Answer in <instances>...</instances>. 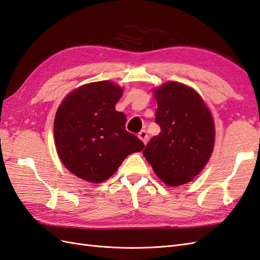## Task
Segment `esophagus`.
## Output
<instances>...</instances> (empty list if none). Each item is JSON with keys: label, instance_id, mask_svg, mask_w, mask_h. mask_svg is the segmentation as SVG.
Returning a JSON list of instances; mask_svg holds the SVG:
<instances>
[{"label": "esophagus", "instance_id": "obj_1", "mask_svg": "<svg viewBox=\"0 0 260 260\" xmlns=\"http://www.w3.org/2000/svg\"><path fill=\"white\" fill-rule=\"evenodd\" d=\"M138 137L140 138V140L142 141V142L144 143V144H146L147 143V141H148V136H147V132L145 131V130H142L141 131L139 135H138Z\"/></svg>", "mask_w": 260, "mask_h": 260}]
</instances>
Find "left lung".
<instances>
[{
    "mask_svg": "<svg viewBox=\"0 0 260 260\" xmlns=\"http://www.w3.org/2000/svg\"><path fill=\"white\" fill-rule=\"evenodd\" d=\"M155 121L160 132L143 155L155 174L169 186L185 184L206 166L215 144V124L200 94L179 82L154 90Z\"/></svg>",
    "mask_w": 260,
    "mask_h": 260,
    "instance_id": "left-lung-1",
    "label": "left lung"
}]
</instances>
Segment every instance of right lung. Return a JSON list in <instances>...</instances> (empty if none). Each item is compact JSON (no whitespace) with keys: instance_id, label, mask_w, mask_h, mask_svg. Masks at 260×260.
Listing matches in <instances>:
<instances>
[{"instance_id":"obj_1","label":"right lung","mask_w":260,"mask_h":260,"mask_svg":"<svg viewBox=\"0 0 260 260\" xmlns=\"http://www.w3.org/2000/svg\"><path fill=\"white\" fill-rule=\"evenodd\" d=\"M121 95L122 89L112 81L84 84L68 94L55 115L59 158L88 182H103L125 157L144 148L142 141L125 130V115L115 109Z\"/></svg>"}]
</instances>
